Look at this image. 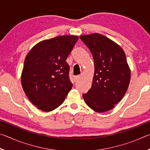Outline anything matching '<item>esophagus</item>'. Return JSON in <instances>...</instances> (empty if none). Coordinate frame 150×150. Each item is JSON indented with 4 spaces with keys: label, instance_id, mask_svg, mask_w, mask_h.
Here are the masks:
<instances>
[{
    "label": "esophagus",
    "instance_id": "esophagus-1",
    "mask_svg": "<svg viewBox=\"0 0 150 150\" xmlns=\"http://www.w3.org/2000/svg\"><path fill=\"white\" fill-rule=\"evenodd\" d=\"M80 77H81L80 75H77V76H75V80H77V79H79L80 78Z\"/></svg>",
    "mask_w": 150,
    "mask_h": 150
}]
</instances>
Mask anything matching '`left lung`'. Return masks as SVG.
<instances>
[{
  "instance_id": "8db88e82",
  "label": "left lung",
  "mask_w": 150,
  "mask_h": 150,
  "mask_svg": "<svg viewBox=\"0 0 150 150\" xmlns=\"http://www.w3.org/2000/svg\"><path fill=\"white\" fill-rule=\"evenodd\" d=\"M90 50L95 62L92 86L83 97L96 112L112 109L128 90L131 77L130 67L120 45L98 33L80 36Z\"/></svg>"
}]
</instances>
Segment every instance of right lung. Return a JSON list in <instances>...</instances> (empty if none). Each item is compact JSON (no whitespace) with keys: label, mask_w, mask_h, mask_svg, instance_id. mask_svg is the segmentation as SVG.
<instances>
[{"label":"right lung","mask_w":150,"mask_h":150,"mask_svg":"<svg viewBox=\"0 0 150 150\" xmlns=\"http://www.w3.org/2000/svg\"><path fill=\"white\" fill-rule=\"evenodd\" d=\"M77 35H59L40 42L28 53L21 75L22 88L28 99L44 112L54 110L72 88L68 55Z\"/></svg>","instance_id":"add662e5"}]
</instances>
